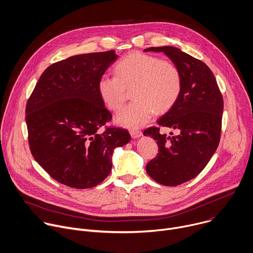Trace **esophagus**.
<instances>
[{"label": "esophagus", "instance_id": "34e87169", "mask_svg": "<svg viewBox=\"0 0 253 253\" xmlns=\"http://www.w3.org/2000/svg\"><path fill=\"white\" fill-rule=\"evenodd\" d=\"M129 133H130V135H131L132 138H138V137H140V136L142 135V132L139 131V130H137V129H131V130L129 131Z\"/></svg>", "mask_w": 253, "mask_h": 253}]
</instances>
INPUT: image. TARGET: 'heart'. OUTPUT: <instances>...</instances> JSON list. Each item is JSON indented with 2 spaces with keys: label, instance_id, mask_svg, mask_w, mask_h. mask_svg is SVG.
Returning a JSON list of instances; mask_svg holds the SVG:
<instances>
[{
  "label": "heart",
  "instance_id": "heart-1",
  "mask_svg": "<svg viewBox=\"0 0 253 253\" xmlns=\"http://www.w3.org/2000/svg\"><path fill=\"white\" fill-rule=\"evenodd\" d=\"M116 76L103 75L97 82V92L105 106L120 111L126 100V89H132L133 102L116 117L126 127L145 125L154 113L168 112L181 91V75L169 61L143 53H132L118 63Z\"/></svg>",
  "mask_w": 253,
  "mask_h": 253
}]
</instances>
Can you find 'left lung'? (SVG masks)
I'll use <instances>...</instances> for the list:
<instances>
[{"instance_id": "1", "label": "left lung", "mask_w": 253, "mask_h": 253, "mask_svg": "<svg viewBox=\"0 0 253 253\" xmlns=\"http://www.w3.org/2000/svg\"><path fill=\"white\" fill-rule=\"evenodd\" d=\"M164 53L178 68L181 91L158 125L177 129V135L162 134L160 127L145 129L159 145L157 158L146 165L147 174L157 182L175 186L194 178L211 161L220 139L223 99L215 78L204 63L181 49L170 46L145 48Z\"/></svg>"}]
</instances>
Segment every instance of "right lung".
Returning <instances> with one entry per match:
<instances>
[{
  "mask_svg": "<svg viewBox=\"0 0 253 253\" xmlns=\"http://www.w3.org/2000/svg\"><path fill=\"white\" fill-rule=\"evenodd\" d=\"M119 56L115 50L73 56L50 65L26 107L31 153L57 181L90 188L112 170L117 147L130 140L126 129L99 128L112 120L97 82Z\"/></svg>",
  "mask_w": 253,
  "mask_h": 253,
  "instance_id": "obj_1",
  "label": "right lung"
}]
</instances>
